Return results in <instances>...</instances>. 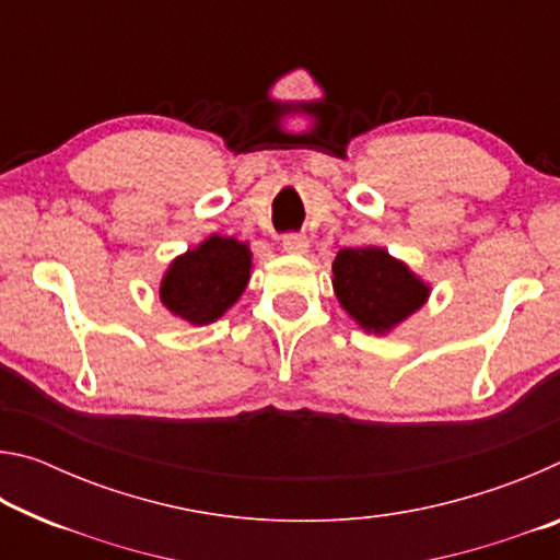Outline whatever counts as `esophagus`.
<instances>
[{"label":"esophagus","mask_w":560,"mask_h":560,"mask_svg":"<svg viewBox=\"0 0 560 560\" xmlns=\"http://www.w3.org/2000/svg\"><path fill=\"white\" fill-rule=\"evenodd\" d=\"M283 252L301 257V254L308 252V240L303 234H287L283 236Z\"/></svg>","instance_id":"1"}]
</instances>
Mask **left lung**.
Returning <instances> with one entry per match:
<instances>
[{"label":"left lung","instance_id":"obj_1","mask_svg":"<svg viewBox=\"0 0 560 560\" xmlns=\"http://www.w3.org/2000/svg\"><path fill=\"white\" fill-rule=\"evenodd\" d=\"M334 291L360 328L385 336L417 314L432 289L383 246H358L336 254Z\"/></svg>","mask_w":560,"mask_h":560}]
</instances>
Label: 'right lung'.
I'll list each match as a JSON object with an SVG mask.
<instances>
[{"label":"right lung","instance_id":"add662e5","mask_svg":"<svg viewBox=\"0 0 560 560\" xmlns=\"http://www.w3.org/2000/svg\"><path fill=\"white\" fill-rule=\"evenodd\" d=\"M249 277V244L210 234L195 249L170 261L160 281V301L189 326H210L240 301Z\"/></svg>","mask_w":560,"mask_h":560}]
</instances>
